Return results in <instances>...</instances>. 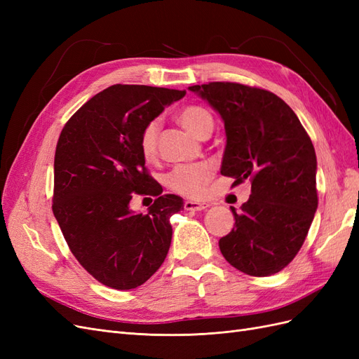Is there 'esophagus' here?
I'll return each instance as SVG.
<instances>
[{"mask_svg": "<svg viewBox=\"0 0 359 359\" xmlns=\"http://www.w3.org/2000/svg\"><path fill=\"white\" fill-rule=\"evenodd\" d=\"M210 206V203L206 202H194V201H186L184 202V210L186 211H202L206 210Z\"/></svg>", "mask_w": 359, "mask_h": 359, "instance_id": "1", "label": "esophagus"}]
</instances>
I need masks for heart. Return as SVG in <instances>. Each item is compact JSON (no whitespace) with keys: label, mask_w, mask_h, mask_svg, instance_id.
<instances>
[{"label":"heart","mask_w":359,"mask_h":359,"mask_svg":"<svg viewBox=\"0 0 359 359\" xmlns=\"http://www.w3.org/2000/svg\"><path fill=\"white\" fill-rule=\"evenodd\" d=\"M178 123L187 128L190 133L201 139L208 137L214 128V118L206 107L201 104L184 106L177 114ZM158 119H151L140 132L139 148L140 153L147 158H154L157 154L158 142ZM214 177V168L208 161L191 163V165H181L173 168L166 177V184L170 190L187 198H196L203 191Z\"/></svg>","instance_id":"heart-1"}]
</instances>
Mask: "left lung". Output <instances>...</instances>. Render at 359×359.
Segmentation results:
<instances>
[{
    "instance_id": "obj_1",
    "label": "left lung",
    "mask_w": 359,
    "mask_h": 359,
    "mask_svg": "<svg viewBox=\"0 0 359 359\" xmlns=\"http://www.w3.org/2000/svg\"><path fill=\"white\" fill-rule=\"evenodd\" d=\"M226 128L222 175L232 186L252 182L233 229L219 241L241 273L268 277L287 266L309 233L318 208L316 153L306 128L274 93L238 82L193 85Z\"/></svg>"
}]
</instances>
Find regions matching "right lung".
Here are the masks:
<instances>
[{
    "instance_id": "right-lung-1",
    "label": "right lung",
    "mask_w": 359,
    "mask_h": 359,
    "mask_svg": "<svg viewBox=\"0 0 359 359\" xmlns=\"http://www.w3.org/2000/svg\"><path fill=\"white\" fill-rule=\"evenodd\" d=\"M186 91L116 83L76 111L60 135L53 161L52 211L70 252L102 285L128 290L165 262L172 214L182 199L163 194L149 175L139 137L145 124ZM132 192L156 196L135 215Z\"/></svg>"
}]
</instances>
